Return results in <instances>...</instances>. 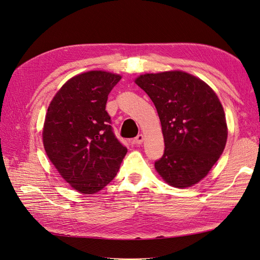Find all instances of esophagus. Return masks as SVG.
I'll use <instances>...</instances> for the list:
<instances>
[{
	"label": "esophagus",
	"instance_id": "1",
	"mask_svg": "<svg viewBox=\"0 0 260 260\" xmlns=\"http://www.w3.org/2000/svg\"><path fill=\"white\" fill-rule=\"evenodd\" d=\"M143 139H145V136H143L142 134H140V135H138L135 139H134V142H135L136 145H141V143L143 142Z\"/></svg>",
	"mask_w": 260,
	"mask_h": 260
}]
</instances>
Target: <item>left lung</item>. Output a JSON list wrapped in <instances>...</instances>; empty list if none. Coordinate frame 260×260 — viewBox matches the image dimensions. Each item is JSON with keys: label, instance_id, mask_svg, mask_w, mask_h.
I'll return each mask as SVG.
<instances>
[{"label": "left lung", "instance_id": "1", "mask_svg": "<svg viewBox=\"0 0 260 260\" xmlns=\"http://www.w3.org/2000/svg\"><path fill=\"white\" fill-rule=\"evenodd\" d=\"M135 83L157 110L165 152L155 170L167 184L185 188L203 180L222 154L228 128L216 93L182 71L142 74Z\"/></svg>", "mask_w": 260, "mask_h": 260}]
</instances>
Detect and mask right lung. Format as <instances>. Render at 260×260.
Instances as JSON below:
<instances>
[{
	"mask_svg": "<svg viewBox=\"0 0 260 260\" xmlns=\"http://www.w3.org/2000/svg\"><path fill=\"white\" fill-rule=\"evenodd\" d=\"M121 75L90 71L67 80L48 107L43 143L73 189L92 195L117 176L127 149L114 137L106 103Z\"/></svg>",
	"mask_w": 260,
	"mask_h": 260,
	"instance_id": "1",
	"label": "right lung"
}]
</instances>
